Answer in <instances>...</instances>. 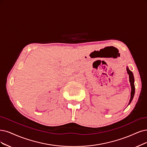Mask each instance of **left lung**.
I'll use <instances>...</instances> for the list:
<instances>
[{"label": "left lung", "instance_id": "obj_1", "mask_svg": "<svg viewBox=\"0 0 147 147\" xmlns=\"http://www.w3.org/2000/svg\"><path fill=\"white\" fill-rule=\"evenodd\" d=\"M127 73L129 74V82L130 85H131V97H130V100L129 102V104L131 103V100H133V98L134 95V92H135V86H134V79L133 76V73L129 70L128 67H127Z\"/></svg>", "mask_w": 147, "mask_h": 147}]
</instances>
